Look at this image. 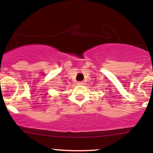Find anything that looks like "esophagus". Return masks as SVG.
<instances>
[{
    "mask_svg": "<svg viewBox=\"0 0 153 153\" xmlns=\"http://www.w3.org/2000/svg\"><path fill=\"white\" fill-rule=\"evenodd\" d=\"M78 84H79V85H83V84H84V82H83V81H78Z\"/></svg>",
    "mask_w": 153,
    "mask_h": 153,
    "instance_id": "1",
    "label": "esophagus"
}]
</instances>
